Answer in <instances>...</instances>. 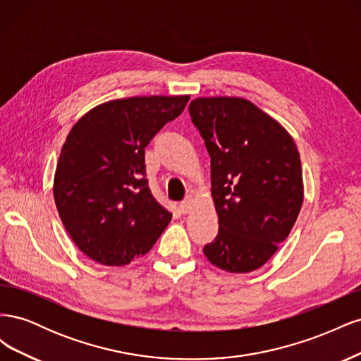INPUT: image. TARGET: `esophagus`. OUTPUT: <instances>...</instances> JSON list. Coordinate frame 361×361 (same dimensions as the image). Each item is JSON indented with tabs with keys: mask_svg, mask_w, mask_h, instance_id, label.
<instances>
[{
	"mask_svg": "<svg viewBox=\"0 0 361 361\" xmlns=\"http://www.w3.org/2000/svg\"><path fill=\"white\" fill-rule=\"evenodd\" d=\"M179 209H180V212H182V214H188V212H190V209H191V200H190V199H187V200L180 202V204H179Z\"/></svg>",
	"mask_w": 361,
	"mask_h": 361,
	"instance_id": "obj_1",
	"label": "esophagus"
}]
</instances>
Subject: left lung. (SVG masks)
<instances>
[{
    "mask_svg": "<svg viewBox=\"0 0 361 361\" xmlns=\"http://www.w3.org/2000/svg\"><path fill=\"white\" fill-rule=\"evenodd\" d=\"M211 157L218 235L203 247L228 272L265 265L302 204L298 149L274 118L243 97H199L190 106Z\"/></svg>",
    "mask_w": 361,
    "mask_h": 361,
    "instance_id": "left-lung-1",
    "label": "left lung"
}]
</instances>
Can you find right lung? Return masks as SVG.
<instances>
[{
	"label": "right lung",
	"mask_w": 361,
	"mask_h": 361,
	"mask_svg": "<svg viewBox=\"0 0 361 361\" xmlns=\"http://www.w3.org/2000/svg\"><path fill=\"white\" fill-rule=\"evenodd\" d=\"M188 99L140 96L110 101L71 129L57 162L54 199L64 227L85 256L122 267L158 241L171 214L150 192L145 149Z\"/></svg>",
	"instance_id": "obj_1"
}]
</instances>
